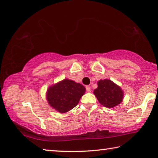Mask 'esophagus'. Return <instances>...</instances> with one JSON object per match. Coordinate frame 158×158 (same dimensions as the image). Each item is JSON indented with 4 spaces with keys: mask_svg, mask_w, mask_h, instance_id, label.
I'll use <instances>...</instances> for the list:
<instances>
[{
    "mask_svg": "<svg viewBox=\"0 0 158 158\" xmlns=\"http://www.w3.org/2000/svg\"><path fill=\"white\" fill-rule=\"evenodd\" d=\"M85 89H86V91L88 92V93H90V86H89V85H87L86 87H85Z\"/></svg>",
    "mask_w": 158,
    "mask_h": 158,
    "instance_id": "esophagus-1",
    "label": "esophagus"
}]
</instances>
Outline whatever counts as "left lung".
Segmentation results:
<instances>
[{
    "instance_id": "obj_1",
    "label": "left lung",
    "mask_w": 158,
    "mask_h": 158,
    "mask_svg": "<svg viewBox=\"0 0 158 158\" xmlns=\"http://www.w3.org/2000/svg\"><path fill=\"white\" fill-rule=\"evenodd\" d=\"M98 87L94 90L95 95L101 105L108 108L114 107L119 105L123 98L122 89L110 80H100Z\"/></svg>"
}]
</instances>
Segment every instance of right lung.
I'll return each mask as SVG.
<instances>
[{"label": "right lung", "mask_w": 158, "mask_h": 158, "mask_svg": "<svg viewBox=\"0 0 158 158\" xmlns=\"http://www.w3.org/2000/svg\"><path fill=\"white\" fill-rule=\"evenodd\" d=\"M85 92L83 85L72 80L64 79L49 88L47 99L53 108L60 113H65L78 105Z\"/></svg>", "instance_id": "obj_1"}]
</instances>
